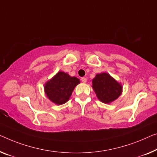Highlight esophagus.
Here are the masks:
<instances>
[{"mask_svg": "<svg viewBox=\"0 0 157 157\" xmlns=\"http://www.w3.org/2000/svg\"><path fill=\"white\" fill-rule=\"evenodd\" d=\"M81 80H82V82L85 83L86 82V78H81Z\"/></svg>", "mask_w": 157, "mask_h": 157, "instance_id": "esophagus-1", "label": "esophagus"}]
</instances>
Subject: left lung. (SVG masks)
Returning a JSON list of instances; mask_svg holds the SVG:
<instances>
[{"label":"left lung","instance_id":"left-lung-1","mask_svg":"<svg viewBox=\"0 0 157 157\" xmlns=\"http://www.w3.org/2000/svg\"><path fill=\"white\" fill-rule=\"evenodd\" d=\"M92 87L98 99L109 104L116 100L122 92V86L108 73L97 74L92 80Z\"/></svg>","mask_w":157,"mask_h":157}]
</instances>
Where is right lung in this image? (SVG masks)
Instances as JSON below:
<instances>
[{"instance_id":"add662e5","label":"right lung","mask_w":157,"mask_h":157,"mask_svg":"<svg viewBox=\"0 0 157 157\" xmlns=\"http://www.w3.org/2000/svg\"><path fill=\"white\" fill-rule=\"evenodd\" d=\"M79 83V79L71 77L63 72H58L45 85L47 97L56 104H65L71 97L74 88Z\"/></svg>"}]
</instances>
